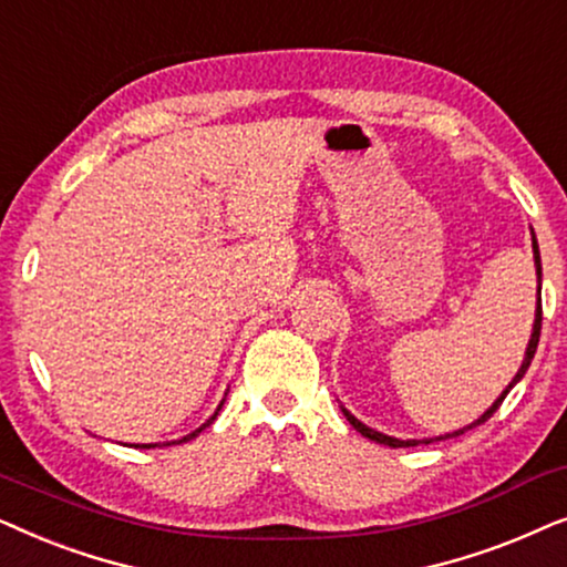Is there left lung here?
<instances>
[{"label": "left lung", "instance_id": "left-lung-1", "mask_svg": "<svg viewBox=\"0 0 567 567\" xmlns=\"http://www.w3.org/2000/svg\"><path fill=\"white\" fill-rule=\"evenodd\" d=\"M532 248H534V267H537V279H539V290H542V259H539V246H537V238H534V230H532ZM539 331H542V303H539V296H537V311H534V327H532V337H529V344H526V352H524V360H520V368H518V373L513 375V381L508 383V386L503 389V394L495 399L493 404L487 406L485 412L480 414L477 420L472 422V425H464V427H458V430H454V433H446V435H435V437H422V441H417V437H410V441H402V437H394V435H386V433H379V430H373V427H368L365 422H360L358 417H354L352 412H347L344 406H342V412H344V417H347V422H350V425L358 430L360 435H365V437H371V441H375V443H381V446H391V449H410V446H420V443H433V441H446V437H456V435H462V433H466V430H472V427H477V425H482V422L485 420H489L493 417V414L497 412V406L503 404V399L508 396V391L516 386V383L524 379L526 375V371H529V365H532V360H534V352H537V344H539Z\"/></svg>", "mask_w": 567, "mask_h": 567}]
</instances>
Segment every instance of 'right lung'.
<instances>
[{"label": "right lung", "mask_w": 567, "mask_h": 567, "mask_svg": "<svg viewBox=\"0 0 567 567\" xmlns=\"http://www.w3.org/2000/svg\"><path fill=\"white\" fill-rule=\"evenodd\" d=\"M223 404H225V399H223V402H220V406H217V410H215V414H213V417H209L207 422H202V425H199V427H196V430H192V433H188V435H184V437H178V441H165V443H137V446H134V449H157V446H178V443L194 441V437H196V435H199V433H202V430H205V427H209V425H213V422L217 420V414H220V410H223Z\"/></svg>", "instance_id": "add662e5"}]
</instances>
